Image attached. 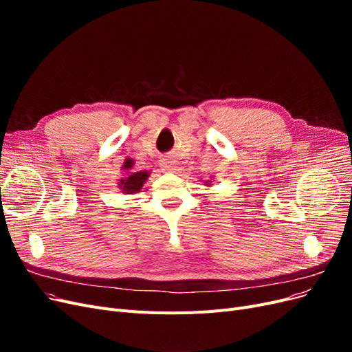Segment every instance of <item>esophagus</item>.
I'll return each mask as SVG.
<instances>
[{
  "label": "esophagus",
  "mask_w": 352,
  "mask_h": 352,
  "mask_svg": "<svg viewBox=\"0 0 352 352\" xmlns=\"http://www.w3.org/2000/svg\"><path fill=\"white\" fill-rule=\"evenodd\" d=\"M162 167H163L164 172H173V170H176V162H175V160H173L172 157L163 158Z\"/></svg>",
  "instance_id": "obj_1"
}]
</instances>
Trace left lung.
Wrapping results in <instances>:
<instances>
[{
    "mask_svg": "<svg viewBox=\"0 0 352 352\" xmlns=\"http://www.w3.org/2000/svg\"><path fill=\"white\" fill-rule=\"evenodd\" d=\"M204 185H206V186H211V180H206Z\"/></svg>",
    "mask_w": 352,
    "mask_h": 352,
    "instance_id": "left-lung-1",
    "label": "left lung"
}]
</instances>
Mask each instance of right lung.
Segmentation results:
<instances>
[{"label":"right lung","mask_w":352,"mask_h":352,"mask_svg":"<svg viewBox=\"0 0 352 352\" xmlns=\"http://www.w3.org/2000/svg\"><path fill=\"white\" fill-rule=\"evenodd\" d=\"M122 170H124V177H122L117 185L126 195L140 192L148 177H150V172H146V170H133V160L129 158L124 162Z\"/></svg>","instance_id":"obj_1"}]
</instances>
